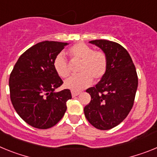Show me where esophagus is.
I'll use <instances>...</instances> for the list:
<instances>
[{"instance_id": "esophagus-1", "label": "esophagus", "mask_w": 157, "mask_h": 157, "mask_svg": "<svg viewBox=\"0 0 157 157\" xmlns=\"http://www.w3.org/2000/svg\"><path fill=\"white\" fill-rule=\"evenodd\" d=\"M72 93V95H73V97H75V96H77L78 95H80V92H76V91H72L71 92Z\"/></svg>"}]
</instances>
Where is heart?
Masks as SVG:
<instances>
[{
    "mask_svg": "<svg viewBox=\"0 0 157 157\" xmlns=\"http://www.w3.org/2000/svg\"><path fill=\"white\" fill-rule=\"evenodd\" d=\"M67 54L73 62H80L78 68L80 74L69 77L65 81V87L72 91H80L95 81L101 80L107 73L108 60L107 54L102 50H94L84 43H77L70 46ZM56 73L62 78L70 73V68L62 54H58L53 62Z\"/></svg>",
    "mask_w": 157,
    "mask_h": 157,
    "instance_id": "heart-1",
    "label": "heart"
}]
</instances>
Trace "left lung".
Segmentation results:
<instances>
[{
    "instance_id": "1",
    "label": "left lung",
    "mask_w": 157,
    "mask_h": 157,
    "mask_svg": "<svg viewBox=\"0 0 157 157\" xmlns=\"http://www.w3.org/2000/svg\"><path fill=\"white\" fill-rule=\"evenodd\" d=\"M107 54V73L95 87L86 90L91 101L84 115L94 127L112 129L123 121L133 107L138 84L137 71L127 50L115 42L92 40Z\"/></svg>"
}]
</instances>
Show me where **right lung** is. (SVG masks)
Segmentation results:
<instances>
[{
  "label": "right lung",
  "mask_w": 157,
  "mask_h": 157,
  "mask_svg": "<svg viewBox=\"0 0 157 157\" xmlns=\"http://www.w3.org/2000/svg\"><path fill=\"white\" fill-rule=\"evenodd\" d=\"M67 43L44 41L21 54L9 77L10 99L20 118L41 129L55 126L66 111L72 98L69 89L54 92L63 81L53 62Z\"/></svg>",
  "instance_id": "add662e5"
}]
</instances>
